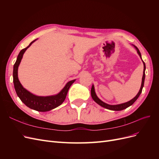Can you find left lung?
I'll list each match as a JSON object with an SVG mask.
<instances>
[{
	"label": "left lung",
	"mask_w": 159,
	"mask_h": 159,
	"mask_svg": "<svg viewBox=\"0 0 159 159\" xmlns=\"http://www.w3.org/2000/svg\"><path fill=\"white\" fill-rule=\"evenodd\" d=\"M134 48H135L137 51V53L139 55V56L141 57V52L140 51H139V50L137 48L136 46H134ZM142 59V58H141ZM143 61V60H142ZM143 62V65H144V70H143V78H142V83H141V88H140V90H139V91L138 92V93L137 94V95L134 97L133 99H132L131 100H130L129 102H127L126 103H121V104H119V105H109L107 103H104L103 102H102V100L99 99L98 98V97L97 96V95H96L95 92V89H94V85H93L92 87H91V98H93V99L95 101V102L97 103L98 104H99V105H101V106L104 107V108H106L107 109H109V110H113V111H121V110H123L127 108L128 107L131 106V105H133L134 102L138 99V98L139 97V95H140V94L142 92V89H143V88L144 86V82H145V69H146V66H145V62Z\"/></svg>",
	"instance_id": "obj_1"
}]
</instances>
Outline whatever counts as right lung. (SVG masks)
Returning a JSON list of instances; mask_svg holds the SVG:
<instances>
[{
  "instance_id": "add662e5",
  "label": "right lung",
  "mask_w": 159,
  "mask_h": 159,
  "mask_svg": "<svg viewBox=\"0 0 159 159\" xmlns=\"http://www.w3.org/2000/svg\"><path fill=\"white\" fill-rule=\"evenodd\" d=\"M36 40L37 39L33 40L29 44V46L22 49L18 54L16 61L13 68V82L14 89H15L17 95L27 107L34 110L38 111L45 112L58 107L59 105H60L64 102L70 86L74 82L75 80L70 81L69 82L67 83L65 87L61 89L59 93L55 95L46 96V97L34 95L22 87L18 78V66L22 58L24 53L25 52L28 48H29L32 43L35 42Z\"/></svg>"
}]
</instances>
